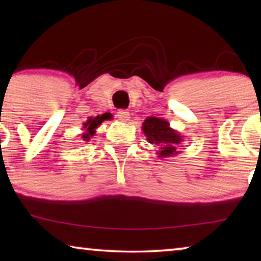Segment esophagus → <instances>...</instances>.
Here are the masks:
<instances>
[{"label": "esophagus", "instance_id": "34e87169", "mask_svg": "<svg viewBox=\"0 0 261 261\" xmlns=\"http://www.w3.org/2000/svg\"><path fill=\"white\" fill-rule=\"evenodd\" d=\"M117 119H119L121 122H127V121H129V113L127 112V110H119L116 114Z\"/></svg>", "mask_w": 261, "mask_h": 261}]
</instances>
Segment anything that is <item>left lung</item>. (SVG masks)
Listing matches in <instances>:
<instances>
[{"instance_id": "8db88e82", "label": "left lung", "mask_w": 261, "mask_h": 261, "mask_svg": "<svg viewBox=\"0 0 261 261\" xmlns=\"http://www.w3.org/2000/svg\"><path fill=\"white\" fill-rule=\"evenodd\" d=\"M142 132L149 144L159 148L156 152L159 158H170L179 154V148L184 138L176 129L170 127L169 121L160 117L148 116L142 123Z\"/></svg>"}]
</instances>
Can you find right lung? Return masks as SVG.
Instances as JSON below:
<instances>
[{
    "label": "right lung",
    "mask_w": 261,
    "mask_h": 261,
    "mask_svg": "<svg viewBox=\"0 0 261 261\" xmlns=\"http://www.w3.org/2000/svg\"><path fill=\"white\" fill-rule=\"evenodd\" d=\"M110 117L106 114L103 115H97L95 117H89V119L83 123V133L81 134V140L82 142H89L90 139L96 134V129L101 126L103 121L109 120Z\"/></svg>",
    "instance_id": "right-lung-1"
}]
</instances>
